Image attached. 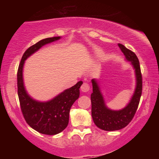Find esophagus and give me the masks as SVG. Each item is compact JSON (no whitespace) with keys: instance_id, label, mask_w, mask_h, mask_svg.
Returning a JSON list of instances; mask_svg holds the SVG:
<instances>
[{"instance_id":"1","label":"esophagus","mask_w":159,"mask_h":159,"mask_svg":"<svg viewBox=\"0 0 159 159\" xmlns=\"http://www.w3.org/2000/svg\"><path fill=\"white\" fill-rule=\"evenodd\" d=\"M81 90L82 92H88V91L90 90V85L87 83H84L83 84L81 85Z\"/></svg>"}]
</instances>
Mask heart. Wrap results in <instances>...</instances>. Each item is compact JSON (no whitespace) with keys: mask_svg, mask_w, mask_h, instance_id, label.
<instances>
[{"mask_svg":"<svg viewBox=\"0 0 159 159\" xmlns=\"http://www.w3.org/2000/svg\"><path fill=\"white\" fill-rule=\"evenodd\" d=\"M96 55H97V56H99V55H100V54H98V53H97V54H96Z\"/></svg>","mask_w":159,"mask_h":159,"instance_id":"obj_1","label":"heart"}]
</instances>
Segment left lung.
<instances>
[{
	"label": "left lung",
	"mask_w": 159,
	"mask_h": 159,
	"mask_svg": "<svg viewBox=\"0 0 159 159\" xmlns=\"http://www.w3.org/2000/svg\"><path fill=\"white\" fill-rule=\"evenodd\" d=\"M123 53L125 61L130 62L134 69L136 85L134 93L129 102L120 110H112L107 106L105 98L96 79H92L93 93L90 96L92 104V117L94 123L99 129L105 131H116L123 129L131 122L135 114L142 93V75L140 63L134 52L122 44H118Z\"/></svg>",
	"instance_id": "8db88e82"
}]
</instances>
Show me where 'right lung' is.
Wrapping results in <instances>:
<instances>
[{"label":"right lung","instance_id":"right-lung-1","mask_svg":"<svg viewBox=\"0 0 159 159\" xmlns=\"http://www.w3.org/2000/svg\"><path fill=\"white\" fill-rule=\"evenodd\" d=\"M61 36L40 40L27 48L21 60L17 74L18 95L21 109L27 123L41 134L54 135L63 131L68 125L69 111L72 105L79 97L80 87L83 84L78 81L75 85L46 102L34 99L27 93L24 84L23 69L25 61L45 45L57 41Z\"/></svg>","mask_w":159,"mask_h":159}]
</instances>
